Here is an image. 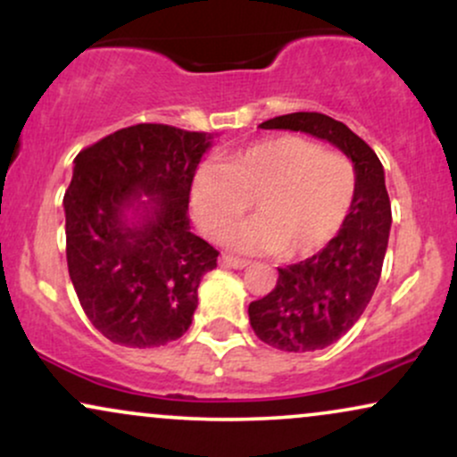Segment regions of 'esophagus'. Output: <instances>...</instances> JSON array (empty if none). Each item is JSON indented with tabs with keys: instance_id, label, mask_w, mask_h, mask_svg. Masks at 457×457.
<instances>
[{
	"instance_id": "34e87169",
	"label": "esophagus",
	"mask_w": 457,
	"mask_h": 457,
	"mask_svg": "<svg viewBox=\"0 0 457 457\" xmlns=\"http://www.w3.org/2000/svg\"><path fill=\"white\" fill-rule=\"evenodd\" d=\"M221 266H228V269H246L249 262L240 260V258H232V255H221Z\"/></svg>"
}]
</instances>
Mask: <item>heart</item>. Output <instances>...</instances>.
I'll use <instances>...</instances> for the list:
<instances>
[{
  "label": "heart",
  "mask_w": 457,
  "mask_h": 457,
  "mask_svg": "<svg viewBox=\"0 0 457 457\" xmlns=\"http://www.w3.org/2000/svg\"><path fill=\"white\" fill-rule=\"evenodd\" d=\"M356 191L353 162L298 135L266 137L236 152L221 170L204 167L191 188L197 223L221 238L251 208L258 217L234 245L253 253L307 258L339 232Z\"/></svg>",
  "instance_id": "b5f03b06"
}]
</instances>
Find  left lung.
<instances>
[{"mask_svg": "<svg viewBox=\"0 0 457 457\" xmlns=\"http://www.w3.org/2000/svg\"><path fill=\"white\" fill-rule=\"evenodd\" d=\"M260 127L327 139L354 162L353 208L337 236L312 258L277 269L272 292L249 305L251 328L264 344L286 353L322 350L354 327L380 281L391 229L385 170L359 135L324 113H287Z\"/></svg>", "mask_w": 457, "mask_h": 457, "instance_id": "left-lung-1", "label": "left lung"}]
</instances>
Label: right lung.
I'll use <instances>...</instances> for the list:
<instances>
[{
  "mask_svg": "<svg viewBox=\"0 0 457 457\" xmlns=\"http://www.w3.org/2000/svg\"><path fill=\"white\" fill-rule=\"evenodd\" d=\"M211 133L135 124L77 154L64 193L66 262L83 312L109 342L182 337L219 251L191 232L188 197ZM133 207V222L126 211Z\"/></svg>",
  "mask_w": 457,
  "mask_h": 457,
  "instance_id": "add662e5",
  "label": "right lung"
}]
</instances>
